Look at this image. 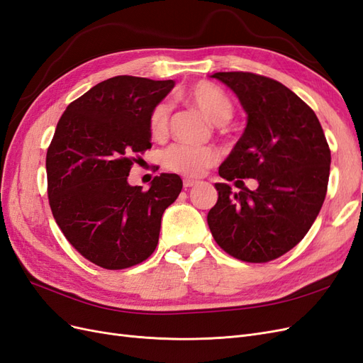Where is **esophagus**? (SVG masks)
I'll use <instances>...</instances> for the list:
<instances>
[{
  "mask_svg": "<svg viewBox=\"0 0 363 363\" xmlns=\"http://www.w3.org/2000/svg\"><path fill=\"white\" fill-rule=\"evenodd\" d=\"M195 184H199V182L192 180V179H184V180H183V186H184V188H192V186H195Z\"/></svg>",
  "mask_w": 363,
  "mask_h": 363,
  "instance_id": "esophagus-1",
  "label": "esophagus"
}]
</instances>
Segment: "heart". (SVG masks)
<instances>
[{"label": "heart", "mask_w": 363, "mask_h": 363, "mask_svg": "<svg viewBox=\"0 0 363 363\" xmlns=\"http://www.w3.org/2000/svg\"><path fill=\"white\" fill-rule=\"evenodd\" d=\"M186 98L199 111L215 124H224L233 115V106L228 96L207 82L196 83L186 91ZM169 104L159 103L150 113V131L155 139H160L168 133ZM218 160V155L212 148L175 145L167 151L163 159L164 168L171 172L196 179L203 175Z\"/></svg>", "instance_id": "1"}]
</instances>
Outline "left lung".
<instances>
[{
	"mask_svg": "<svg viewBox=\"0 0 363 363\" xmlns=\"http://www.w3.org/2000/svg\"><path fill=\"white\" fill-rule=\"evenodd\" d=\"M247 113V127L219 167L227 182L255 178V191L215 183L218 201L207 213L216 244L239 260L283 256L309 232L320 213L330 148L315 112L286 86L251 72H215Z\"/></svg>",
	"mask_w": 363,
	"mask_h": 363,
	"instance_id": "left-lung-1",
	"label": "left lung"
}]
</instances>
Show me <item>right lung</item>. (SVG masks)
Here are the masks:
<instances>
[{"mask_svg":"<svg viewBox=\"0 0 363 363\" xmlns=\"http://www.w3.org/2000/svg\"><path fill=\"white\" fill-rule=\"evenodd\" d=\"M172 80L118 75L95 84L63 112L47 151L48 200L62 233L106 269L148 259L164 208L183 182L162 172L148 191L128 184L131 164L151 148L150 113Z\"/></svg>","mask_w":363,"mask_h":363,"instance_id":"obj_1","label":"right lung"}]
</instances>
